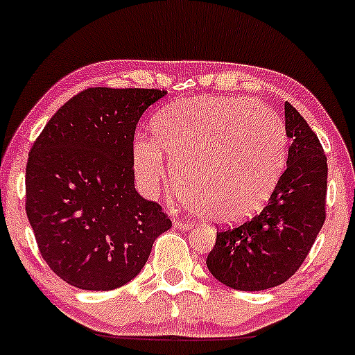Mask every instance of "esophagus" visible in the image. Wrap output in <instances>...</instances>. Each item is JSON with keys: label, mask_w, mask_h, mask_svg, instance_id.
Segmentation results:
<instances>
[{"label": "esophagus", "mask_w": 355, "mask_h": 355, "mask_svg": "<svg viewBox=\"0 0 355 355\" xmlns=\"http://www.w3.org/2000/svg\"><path fill=\"white\" fill-rule=\"evenodd\" d=\"M173 225H174V228H178V230H189V227H191V223L181 222V220H173Z\"/></svg>", "instance_id": "34e87169"}]
</instances>
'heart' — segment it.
Segmentation results:
<instances>
[{
	"label": "heart",
	"instance_id": "heart-1",
	"mask_svg": "<svg viewBox=\"0 0 355 355\" xmlns=\"http://www.w3.org/2000/svg\"><path fill=\"white\" fill-rule=\"evenodd\" d=\"M151 130L155 140L140 137L133 144L140 186L155 196L178 178L184 202L214 222H238L259 210L284 171L282 123L252 99L182 101L161 110Z\"/></svg>",
	"mask_w": 355,
	"mask_h": 355
}]
</instances>
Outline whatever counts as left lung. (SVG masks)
I'll use <instances>...</instances> for the list:
<instances>
[{"label": "left lung", "instance_id": "1", "mask_svg": "<svg viewBox=\"0 0 355 355\" xmlns=\"http://www.w3.org/2000/svg\"><path fill=\"white\" fill-rule=\"evenodd\" d=\"M292 140L287 169L259 214L238 227L217 230L207 268L234 290L257 292L280 285L303 264L326 220L328 163L316 133L285 103Z\"/></svg>", "mask_w": 355, "mask_h": 355}]
</instances>
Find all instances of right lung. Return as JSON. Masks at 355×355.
Returning <instances> with one entry per match:
<instances>
[{
	"label": "right lung",
	"instance_id": "right-lung-1",
	"mask_svg": "<svg viewBox=\"0 0 355 355\" xmlns=\"http://www.w3.org/2000/svg\"><path fill=\"white\" fill-rule=\"evenodd\" d=\"M164 94L87 87L57 110L32 145L27 218L44 261L73 287L114 290L130 282L155 239L173 227L163 207L133 184L137 123Z\"/></svg>",
	"mask_w": 355,
	"mask_h": 355
}]
</instances>
